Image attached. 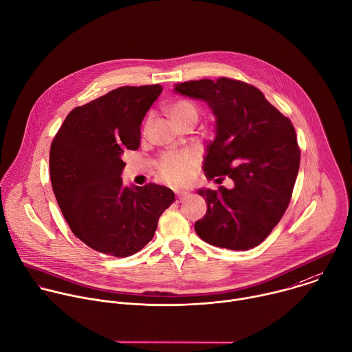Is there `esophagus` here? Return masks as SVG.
<instances>
[{
	"label": "esophagus",
	"instance_id": "34e87169",
	"mask_svg": "<svg viewBox=\"0 0 352 352\" xmlns=\"http://www.w3.org/2000/svg\"><path fill=\"white\" fill-rule=\"evenodd\" d=\"M189 196L188 192H177V201H182Z\"/></svg>",
	"mask_w": 352,
	"mask_h": 352
}]
</instances>
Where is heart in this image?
Returning a JSON list of instances; mask_svg holds the SVG:
<instances>
[{
  "mask_svg": "<svg viewBox=\"0 0 352 352\" xmlns=\"http://www.w3.org/2000/svg\"><path fill=\"white\" fill-rule=\"evenodd\" d=\"M168 113L175 124L185 119H189V117H196L197 119L196 106L185 99L177 100L173 104H170ZM196 164L197 156L190 151L168 152L160 157L157 163V170L159 175L166 182L173 185H181L189 179Z\"/></svg>",
  "mask_w": 352,
  "mask_h": 352,
  "instance_id": "b5f03b06",
  "label": "heart"
}]
</instances>
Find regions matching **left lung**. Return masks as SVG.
Returning <instances> with one entry per match:
<instances>
[{
    "instance_id": "left-lung-1",
    "label": "left lung",
    "mask_w": 352,
    "mask_h": 352,
    "mask_svg": "<svg viewBox=\"0 0 352 352\" xmlns=\"http://www.w3.org/2000/svg\"><path fill=\"white\" fill-rule=\"evenodd\" d=\"M177 94L204 100L215 117V140L206 148L204 174L233 188L199 189L207 203L195 230L211 246L249 250L283 217L300 167L292 122L264 94L243 81L221 77L177 84Z\"/></svg>"
}]
</instances>
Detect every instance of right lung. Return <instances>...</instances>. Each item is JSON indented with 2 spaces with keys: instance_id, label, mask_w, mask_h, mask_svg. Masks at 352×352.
<instances>
[{
  "instance_id": "right-lung-1",
  "label": "right lung",
  "mask_w": 352,
  "mask_h": 352,
  "mask_svg": "<svg viewBox=\"0 0 352 352\" xmlns=\"http://www.w3.org/2000/svg\"><path fill=\"white\" fill-rule=\"evenodd\" d=\"M160 84L120 87L73 109L50 152L51 184L72 232L88 248L129 257L153 238L174 201L170 188L124 186L127 151L141 144V124L162 94Z\"/></svg>"
}]
</instances>
